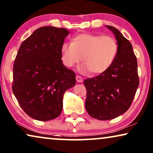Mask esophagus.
<instances>
[{
    "instance_id": "1",
    "label": "esophagus",
    "mask_w": 153,
    "mask_h": 153,
    "mask_svg": "<svg viewBox=\"0 0 153 153\" xmlns=\"http://www.w3.org/2000/svg\"><path fill=\"white\" fill-rule=\"evenodd\" d=\"M76 80L78 82H83V78L82 77L80 76V75H76Z\"/></svg>"
}]
</instances>
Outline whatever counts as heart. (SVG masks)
<instances>
[{
    "label": "heart",
    "instance_id": "heart-1",
    "mask_svg": "<svg viewBox=\"0 0 153 153\" xmlns=\"http://www.w3.org/2000/svg\"><path fill=\"white\" fill-rule=\"evenodd\" d=\"M117 43L108 36L82 33L75 36L71 44L64 43L61 47V58L64 66L72 68L82 60L80 71L94 75L104 73L115 60Z\"/></svg>",
    "mask_w": 153,
    "mask_h": 153
}]
</instances>
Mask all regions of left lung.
I'll return each mask as SVG.
<instances>
[{
	"label": "left lung",
	"mask_w": 153,
	"mask_h": 153,
	"mask_svg": "<svg viewBox=\"0 0 153 153\" xmlns=\"http://www.w3.org/2000/svg\"><path fill=\"white\" fill-rule=\"evenodd\" d=\"M105 27L115 35L117 55L105 72L84 81L87 89L85 108L89 115L99 120H112L125 113L139 85L137 60L131 42L117 28Z\"/></svg>",
	"instance_id": "1"
}]
</instances>
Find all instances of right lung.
Here are the masks:
<instances>
[{
	"mask_svg": "<svg viewBox=\"0 0 153 153\" xmlns=\"http://www.w3.org/2000/svg\"><path fill=\"white\" fill-rule=\"evenodd\" d=\"M66 28L42 26L22 42L13 67V91L30 117L48 121L57 117L63 97L76 83L74 71L63 64L61 47Z\"/></svg>",
	"mask_w": 153,
	"mask_h": 153,
	"instance_id": "add662e5",
	"label": "right lung"
}]
</instances>
